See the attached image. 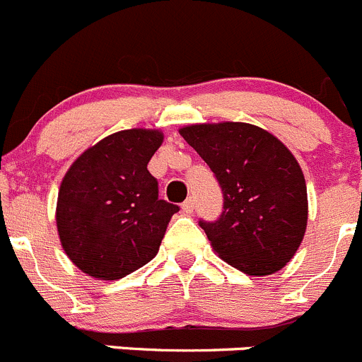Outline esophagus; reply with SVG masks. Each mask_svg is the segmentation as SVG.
I'll return each instance as SVG.
<instances>
[{"mask_svg":"<svg viewBox=\"0 0 362 362\" xmlns=\"http://www.w3.org/2000/svg\"><path fill=\"white\" fill-rule=\"evenodd\" d=\"M181 207L185 213H193V209H195V199H193V197H188V199L181 204Z\"/></svg>","mask_w":362,"mask_h":362,"instance_id":"34e87169","label":"esophagus"}]
</instances>
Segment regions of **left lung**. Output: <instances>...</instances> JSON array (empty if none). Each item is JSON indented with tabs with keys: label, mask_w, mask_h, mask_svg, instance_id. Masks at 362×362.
Here are the masks:
<instances>
[{
	"label": "left lung",
	"mask_w": 362,
	"mask_h": 362,
	"mask_svg": "<svg viewBox=\"0 0 362 362\" xmlns=\"http://www.w3.org/2000/svg\"><path fill=\"white\" fill-rule=\"evenodd\" d=\"M181 135L209 165L223 195L213 221L199 220L214 252L250 276L280 271L308 221L306 182L292 153L248 123L193 124Z\"/></svg>",
	"instance_id": "1"
}]
</instances>
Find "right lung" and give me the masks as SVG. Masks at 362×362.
Masks as SVG:
<instances>
[{
    "mask_svg": "<svg viewBox=\"0 0 362 362\" xmlns=\"http://www.w3.org/2000/svg\"><path fill=\"white\" fill-rule=\"evenodd\" d=\"M163 135L123 130L82 153L58 193L56 221L71 262L100 280H119L158 253L180 206L158 197L148 163Z\"/></svg>",
    "mask_w": 362,
    "mask_h": 362,
    "instance_id": "add662e5",
    "label": "right lung"
}]
</instances>
